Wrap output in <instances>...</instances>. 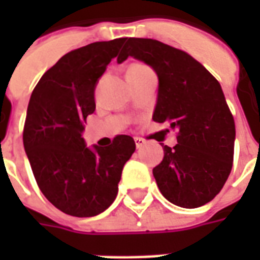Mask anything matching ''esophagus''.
I'll list each match as a JSON object with an SVG mask.
<instances>
[{"mask_svg":"<svg viewBox=\"0 0 260 260\" xmlns=\"http://www.w3.org/2000/svg\"><path fill=\"white\" fill-rule=\"evenodd\" d=\"M135 145H136V149H141V147L145 145V141L141 139V138H135Z\"/></svg>","mask_w":260,"mask_h":260,"instance_id":"obj_1","label":"esophagus"}]
</instances>
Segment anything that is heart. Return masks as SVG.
<instances>
[{
    "label": "heart",
    "instance_id": "b5f03b06",
    "mask_svg": "<svg viewBox=\"0 0 260 260\" xmlns=\"http://www.w3.org/2000/svg\"><path fill=\"white\" fill-rule=\"evenodd\" d=\"M134 67H139V65H134Z\"/></svg>",
    "mask_w": 260,
    "mask_h": 260
}]
</instances>
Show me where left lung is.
Wrapping results in <instances>:
<instances>
[{
    "mask_svg": "<svg viewBox=\"0 0 260 260\" xmlns=\"http://www.w3.org/2000/svg\"><path fill=\"white\" fill-rule=\"evenodd\" d=\"M128 57L157 75L153 121L178 131V143L164 146L163 161L153 169L158 189L180 207L206 205L221 191L234 157V118L221 86L189 54L153 39H128L117 62Z\"/></svg>",
    "mask_w": 260,
    "mask_h": 260,
    "instance_id": "8db88e82",
    "label": "left lung"
}]
</instances>
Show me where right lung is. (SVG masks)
Instances as JSON below:
<instances>
[{
  "instance_id": "add662e5",
  "label": "right lung",
  "mask_w": 260,
  "mask_h": 260,
  "mask_svg": "<svg viewBox=\"0 0 260 260\" xmlns=\"http://www.w3.org/2000/svg\"><path fill=\"white\" fill-rule=\"evenodd\" d=\"M126 40L96 42L65 54L31 93L23 146L43 195L61 212L91 217L118 193L122 169L135 142L118 135L113 145L86 146L83 124L96 110L94 89Z\"/></svg>"
}]
</instances>
